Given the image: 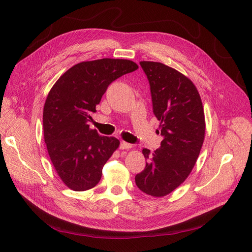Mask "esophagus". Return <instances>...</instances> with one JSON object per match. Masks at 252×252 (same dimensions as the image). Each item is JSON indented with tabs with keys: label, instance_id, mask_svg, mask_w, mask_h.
Here are the masks:
<instances>
[{
	"label": "esophagus",
	"instance_id": "esophagus-1",
	"mask_svg": "<svg viewBox=\"0 0 252 252\" xmlns=\"http://www.w3.org/2000/svg\"><path fill=\"white\" fill-rule=\"evenodd\" d=\"M131 147H133V146H131V145L130 144H128V143H126V142H121V145H119V148H121V149H125V150H127V149H130Z\"/></svg>",
	"mask_w": 252,
	"mask_h": 252
}]
</instances>
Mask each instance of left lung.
Instances as JSON below:
<instances>
[{"label": "left lung", "mask_w": 252, "mask_h": 252, "mask_svg": "<svg viewBox=\"0 0 252 252\" xmlns=\"http://www.w3.org/2000/svg\"><path fill=\"white\" fill-rule=\"evenodd\" d=\"M150 85L153 113L163 137L152 154L143 149L146 167L135 178L138 188L163 197L188 178L199 156L205 134L204 111L191 79L160 62L141 61Z\"/></svg>", "instance_id": "obj_1"}]
</instances>
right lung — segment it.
<instances>
[{
	"mask_svg": "<svg viewBox=\"0 0 252 252\" xmlns=\"http://www.w3.org/2000/svg\"><path fill=\"white\" fill-rule=\"evenodd\" d=\"M139 66L126 59L104 58L73 65L49 92L44 106V138L62 182L73 191L94 188L119 141L90 128L92 113L108 86Z\"/></svg>",
	"mask_w": 252,
	"mask_h": 252,
	"instance_id": "obj_1",
	"label": "right lung"
}]
</instances>
